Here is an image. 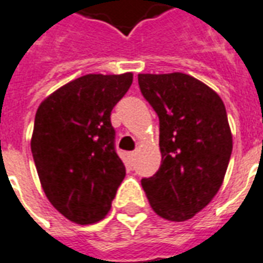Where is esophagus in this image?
<instances>
[{"instance_id":"1","label":"esophagus","mask_w":263,"mask_h":263,"mask_svg":"<svg viewBox=\"0 0 263 263\" xmlns=\"http://www.w3.org/2000/svg\"><path fill=\"white\" fill-rule=\"evenodd\" d=\"M135 156H137L135 152H126V159H128L129 163H134V162H135Z\"/></svg>"}]
</instances>
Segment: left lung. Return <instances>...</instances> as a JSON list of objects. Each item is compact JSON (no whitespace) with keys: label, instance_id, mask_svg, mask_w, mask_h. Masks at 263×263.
Here are the masks:
<instances>
[{"label":"left lung","instance_id":"left-lung-1","mask_svg":"<svg viewBox=\"0 0 263 263\" xmlns=\"http://www.w3.org/2000/svg\"><path fill=\"white\" fill-rule=\"evenodd\" d=\"M143 98L159 117L162 165L141 183L162 218L186 221L222 184L232 152L226 105L218 94L184 73L138 74Z\"/></svg>","mask_w":263,"mask_h":263}]
</instances>
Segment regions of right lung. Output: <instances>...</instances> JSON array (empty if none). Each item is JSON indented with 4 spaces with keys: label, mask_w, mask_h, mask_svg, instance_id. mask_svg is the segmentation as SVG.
<instances>
[{
    "label": "right lung",
    "mask_w": 263,
    "mask_h": 263,
    "mask_svg": "<svg viewBox=\"0 0 263 263\" xmlns=\"http://www.w3.org/2000/svg\"><path fill=\"white\" fill-rule=\"evenodd\" d=\"M131 84L132 73L81 76L36 111L31 149L37 176L52 205L77 224L103 220L125 177L111 111Z\"/></svg>",
    "instance_id": "obj_1"
}]
</instances>
